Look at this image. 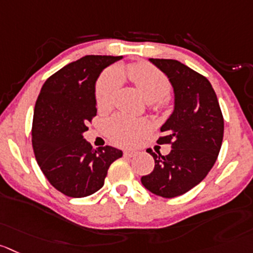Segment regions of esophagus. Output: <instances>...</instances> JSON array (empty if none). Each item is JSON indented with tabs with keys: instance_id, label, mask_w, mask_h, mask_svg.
<instances>
[{
	"instance_id": "obj_1",
	"label": "esophagus",
	"mask_w": 253,
	"mask_h": 253,
	"mask_svg": "<svg viewBox=\"0 0 253 253\" xmlns=\"http://www.w3.org/2000/svg\"><path fill=\"white\" fill-rule=\"evenodd\" d=\"M136 151L135 150H125L124 151V156L125 158H134L136 155Z\"/></svg>"
}]
</instances>
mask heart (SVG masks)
<instances>
[{"label":"heart","instance_id":"b5f03b06","mask_svg":"<svg viewBox=\"0 0 253 253\" xmlns=\"http://www.w3.org/2000/svg\"><path fill=\"white\" fill-rule=\"evenodd\" d=\"M125 74L134 83L144 99L149 102L159 100L170 93L171 84L169 79L156 67L140 62L126 68ZM117 92V77L112 72H105L98 79L95 86V103L99 109L110 107ZM146 124L143 120H136L126 115H114L107 122L108 135L115 143L123 145L133 144L144 131Z\"/></svg>","mask_w":253,"mask_h":253}]
</instances>
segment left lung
Returning a JSON list of instances; mask_svg holds the SVG:
<instances>
[{
    "instance_id": "1",
    "label": "left lung",
    "mask_w": 253,
    "mask_h": 253,
    "mask_svg": "<svg viewBox=\"0 0 253 253\" xmlns=\"http://www.w3.org/2000/svg\"><path fill=\"white\" fill-rule=\"evenodd\" d=\"M169 78L175 94L172 114L160 128L158 144H170L168 155L153 153L154 170L141 184L161 197L180 196L200 184L216 163L223 139V117L212 85L175 59L150 58Z\"/></svg>"
}]
</instances>
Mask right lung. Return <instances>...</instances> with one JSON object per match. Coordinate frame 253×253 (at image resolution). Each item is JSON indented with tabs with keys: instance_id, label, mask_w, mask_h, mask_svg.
<instances>
[{
	"instance_id": "1",
	"label": "right lung",
	"mask_w": 253,
	"mask_h": 253,
	"mask_svg": "<svg viewBox=\"0 0 253 253\" xmlns=\"http://www.w3.org/2000/svg\"><path fill=\"white\" fill-rule=\"evenodd\" d=\"M122 56H85L49 77L37 98L32 146L41 170L54 189L69 197H85L104 185L110 164L123 151L93 149L83 138L97 115L95 82Z\"/></svg>"
}]
</instances>
